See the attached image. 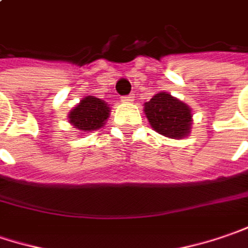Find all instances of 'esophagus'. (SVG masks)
I'll use <instances>...</instances> for the list:
<instances>
[{
  "label": "esophagus",
  "instance_id": "34e87169",
  "mask_svg": "<svg viewBox=\"0 0 248 248\" xmlns=\"http://www.w3.org/2000/svg\"><path fill=\"white\" fill-rule=\"evenodd\" d=\"M122 101H124V103H133V101H135V95H133V94H130V95L122 97Z\"/></svg>",
  "mask_w": 248,
  "mask_h": 248
}]
</instances>
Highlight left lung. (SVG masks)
Returning <instances> with one entry per match:
<instances>
[{"instance_id":"1","label":"left lung","mask_w":248,"mask_h":248,"mask_svg":"<svg viewBox=\"0 0 248 248\" xmlns=\"http://www.w3.org/2000/svg\"><path fill=\"white\" fill-rule=\"evenodd\" d=\"M143 107L148 122L156 133L176 140L190 136L193 111L186 103L169 93L159 92Z\"/></svg>"}]
</instances>
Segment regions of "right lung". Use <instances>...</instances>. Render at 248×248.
Segmentation results:
<instances>
[{
	"label": "right lung",
	"mask_w": 248,
	"mask_h": 248,
	"mask_svg": "<svg viewBox=\"0 0 248 248\" xmlns=\"http://www.w3.org/2000/svg\"><path fill=\"white\" fill-rule=\"evenodd\" d=\"M111 107L101 98L86 95L68 113L69 124L79 133H90L101 129L109 118Z\"/></svg>",
	"instance_id": "right-lung-1"
}]
</instances>
